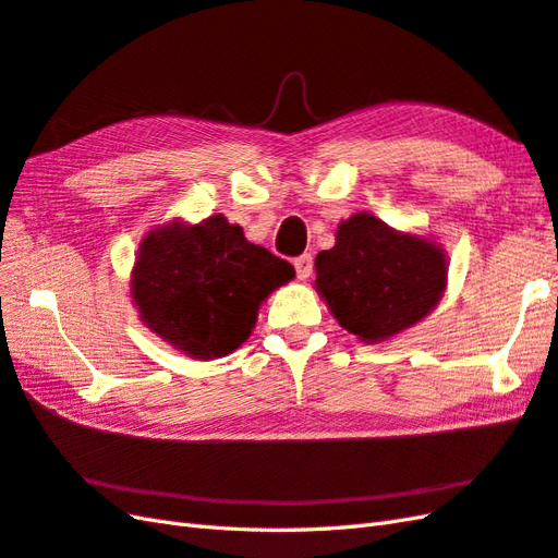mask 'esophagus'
Returning <instances> with one entry per match:
<instances>
[{"label": "esophagus", "mask_w": 558, "mask_h": 558, "mask_svg": "<svg viewBox=\"0 0 558 558\" xmlns=\"http://www.w3.org/2000/svg\"><path fill=\"white\" fill-rule=\"evenodd\" d=\"M293 267H295V275H298V279H310V275H312V255H301V257H295L293 260Z\"/></svg>", "instance_id": "obj_1"}]
</instances>
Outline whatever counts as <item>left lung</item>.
I'll return each mask as SVG.
<instances>
[{"label": "left lung", "mask_w": 558, "mask_h": 558, "mask_svg": "<svg viewBox=\"0 0 558 558\" xmlns=\"http://www.w3.org/2000/svg\"><path fill=\"white\" fill-rule=\"evenodd\" d=\"M315 289L362 343H384L428 317L447 289V253L433 236L355 213L315 257Z\"/></svg>", "instance_id": "obj_1"}]
</instances>
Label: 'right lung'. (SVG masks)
Instances as JSON below:
<instances>
[{"instance_id":"1","label":"right lung","mask_w":558,"mask_h":558,"mask_svg":"<svg viewBox=\"0 0 558 558\" xmlns=\"http://www.w3.org/2000/svg\"><path fill=\"white\" fill-rule=\"evenodd\" d=\"M295 269L251 243L225 215L148 232L130 275V298L148 331L182 355L210 362L248 341L257 310Z\"/></svg>"}]
</instances>
